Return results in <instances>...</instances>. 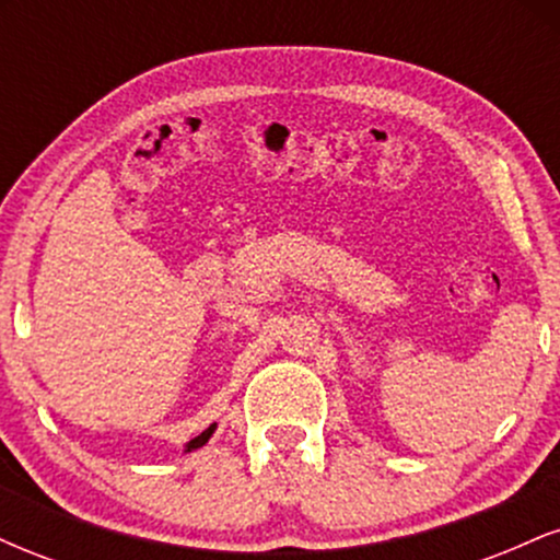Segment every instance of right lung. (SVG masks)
Returning <instances> with one entry per match:
<instances>
[{
    "label": "right lung",
    "mask_w": 560,
    "mask_h": 560,
    "mask_svg": "<svg viewBox=\"0 0 560 560\" xmlns=\"http://www.w3.org/2000/svg\"><path fill=\"white\" fill-rule=\"evenodd\" d=\"M213 429H215V423H210V427H208V429H205V432H202V434H199V436H195V440H191V442H189V445H186V453H191V450L202 447V445H205V442H208V440H210V434H213Z\"/></svg>",
    "instance_id": "1"
}]
</instances>
